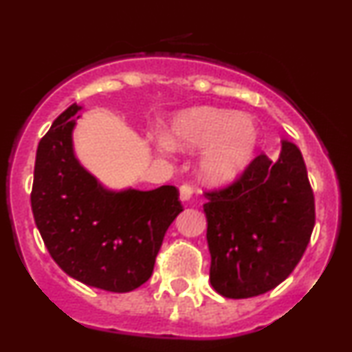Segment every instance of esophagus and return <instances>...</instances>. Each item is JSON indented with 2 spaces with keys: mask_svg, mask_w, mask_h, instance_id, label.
I'll list each match as a JSON object with an SVG mask.
<instances>
[{
  "mask_svg": "<svg viewBox=\"0 0 352 352\" xmlns=\"http://www.w3.org/2000/svg\"><path fill=\"white\" fill-rule=\"evenodd\" d=\"M192 187L190 185H182V187L179 188V195H180V200L182 201H188L190 199H192Z\"/></svg>",
  "mask_w": 352,
  "mask_h": 352,
  "instance_id": "obj_1",
  "label": "esophagus"
}]
</instances>
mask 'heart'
<instances>
[{
    "mask_svg": "<svg viewBox=\"0 0 352 352\" xmlns=\"http://www.w3.org/2000/svg\"><path fill=\"white\" fill-rule=\"evenodd\" d=\"M260 145V129L252 116L232 109L199 106L172 119L160 151H200L197 172L213 187L232 184L253 162Z\"/></svg>",
    "mask_w": 352,
    "mask_h": 352,
    "instance_id": "1",
    "label": "heart"
}]
</instances>
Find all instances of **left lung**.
I'll list each match as a JSON object with an SVG mask.
<instances>
[{
    "label": "left lung",
    "mask_w": 352,
    "mask_h": 352,
    "mask_svg": "<svg viewBox=\"0 0 352 352\" xmlns=\"http://www.w3.org/2000/svg\"><path fill=\"white\" fill-rule=\"evenodd\" d=\"M210 283L225 298L276 288L300 263L314 228V197L300 148L281 140L276 160L258 155L241 179L205 193Z\"/></svg>",
    "instance_id": "obj_1"
}]
</instances>
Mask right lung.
Segmentation results:
<instances>
[{"mask_svg":"<svg viewBox=\"0 0 352 352\" xmlns=\"http://www.w3.org/2000/svg\"><path fill=\"white\" fill-rule=\"evenodd\" d=\"M72 104L36 152L31 208L52 260L92 288L127 293L151 278L165 232L182 212L179 190L107 188L79 162Z\"/></svg>","mask_w":352,"mask_h":352,"instance_id":"1","label":"right lung"}]
</instances>
